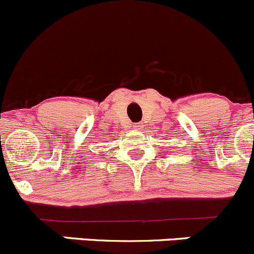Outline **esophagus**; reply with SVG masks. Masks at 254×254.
<instances>
[{"label":"esophagus","instance_id":"1","mask_svg":"<svg viewBox=\"0 0 254 254\" xmlns=\"http://www.w3.org/2000/svg\"><path fill=\"white\" fill-rule=\"evenodd\" d=\"M132 127H134L135 130H142V125L140 124V123H136V124L132 125Z\"/></svg>","mask_w":254,"mask_h":254}]
</instances>
